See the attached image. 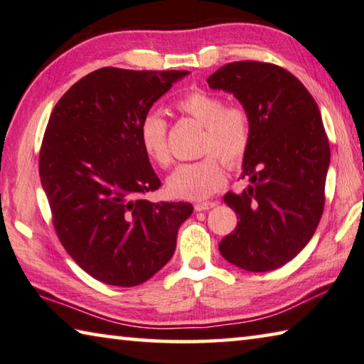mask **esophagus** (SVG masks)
<instances>
[{"label": "esophagus", "mask_w": 364, "mask_h": 364, "mask_svg": "<svg viewBox=\"0 0 364 364\" xmlns=\"http://www.w3.org/2000/svg\"><path fill=\"white\" fill-rule=\"evenodd\" d=\"M214 206H216L214 201H200V203H196L193 208L195 211H206V210H211Z\"/></svg>", "instance_id": "obj_1"}]
</instances>
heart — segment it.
<instances>
[{"instance_id":"obj_1","label":"heart","mask_w":364,"mask_h":364,"mask_svg":"<svg viewBox=\"0 0 364 364\" xmlns=\"http://www.w3.org/2000/svg\"><path fill=\"white\" fill-rule=\"evenodd\" d=\"M176 108L203 124L200 153L206 156L178 166L168 178V188L177 198L203 200L224 186V164L235 169L243 163L252 143V121L245 106L224 105L219 95L200 88L178 98ZM139 141L153 164L159 168L169 166L168 122L156 112H150L140 121Z\"/></svg>"}]
</instances>
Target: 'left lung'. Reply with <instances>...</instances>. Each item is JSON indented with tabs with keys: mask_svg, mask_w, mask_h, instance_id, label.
<instances>
[{
	"mask_svg": "<svg viewBox=\"0 0 364 364\" xmlns=\"http://www.w3.org/2000/svg\"><path fill=\"white\" fill-rule=\"evenodd\" d=\"M208 83L234 93L252 121L242 178L253 186L224 195L238 223L219 252L245 271L277 269L305 248L324 211L331 150L318 105L294 74L271 63H229Z\"/></svg>",
	"mask_w": 364,
	"mask_h": 364,
	"instance_id": "left-lung-1",
	"label": "left lung"
}]
</instances>
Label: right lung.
Returning a JSON list of instances; mask_svg holds the SVG:
<instances>
[{
    "mask_svg": "<svg viewBox=\"0 0 364 364\" xmlns=\"http://www.w3.org/2000/svg\"><path fill=\"white\" fill-rule=\"evenodd\" d=\"M188 70L101 68L65 92L40 148V178L65 252L97 281L135 287L172 258L190 203L146 200L161 181L139 141L156 100Z\"/></svg>",
    "mask_w": 364,
    "mask_h": 364,
    "instance_id": "add662e5",
    "label": "right lung"
}]
</instances>
